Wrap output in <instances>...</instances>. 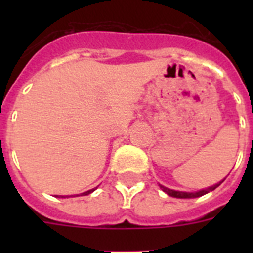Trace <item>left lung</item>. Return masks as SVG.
Segmentation results:
<instances>
[{
    "label": "left lung",
    "instance_id": "1",
    "mask_svg": "<svg viewBox=\"0 0 253 253\" xmlns=\"http://www.w3.org/2000/svg\"><path fill=\"white\" fill-rule=\"evenodd\" d=\"M225 180V178H224ZM219 181L218 184L213 185V186L210 187H207V189H202L199 190V191H194V193H187V191H177V190H172V189H169V187L163 186V185L160 184V187L162 189V191H165V193L167 194V195L172 196V198H177V199H193V198H199V196H203L205 195V194L210 193V191H213V190H215L216 187L219 186V185L222 184L223 181Z\"/></svg>",
    "mask_w": 253,
    "mask_h": 253
}]
</instances>
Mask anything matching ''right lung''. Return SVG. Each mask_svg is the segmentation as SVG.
Instances as JSON below:
<instances>
[{
  "mask_svg": "<svg viewBox=\"0 0 253 253\" xmlns=\"http://www.w3.org/2000/svg\"><path fill=\"white\" fill-rule=\"evenodd\" d=\"M96 190V187L95 189H91V190H88V191H84V193H82L81 195H88V194H91V193H93V191H95ZM60 198H69V196H63V195H59ZM71 196H73V195H71ZM76 196H78V195H76Z\"/></svg>",
  "mask_w": 253,
  "mask_h": 253,
  "instance_id": "add662e5",
  "label": "right lung"
}]
</instances>
